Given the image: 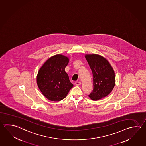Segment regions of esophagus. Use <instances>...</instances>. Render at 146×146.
<instances>
[{
	"instance_id": "obj_1",
	"label": "esophagus",
	"mask_w": 146,
	"mask_h": 146,
	"mask_svg": "<svg viewBox=\"0 0 146 146\" xmlns=\"http://www.w3.org/2000/svg\"><path fill=\"white\" fill-rule=\"evenodd\" d=\"M81 82H80V81H77V82H75V84L77 85V86H78V85H81Z\"/></svg>"
}]
</instances>
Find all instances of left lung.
Here are the masks:
<instances>
[{
    "label": "left lung",
    "instance_id": "1",
    "mask_svg": "<svg viewBox=\"0 0 146 146\" xmlns=\"http://www.w3.org/2000/svg\"><path fill=\"white\" fill-rule=\"evenodd\" d=\"M93 74V90L88 96L98 100L108 95L115 84V73L109 62L97 54L85 56Z\"/></svg>",
    "mask_w": 146,
    "mask_h": 146
}]
</instances>
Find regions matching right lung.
<instances>
[{
	"label": "right lung",
	"mask_w": 146,
	"mask_h": 146,
	"mask_svg": "<svg viewBox=\"0 0 146 146\" xmlns=\"http://www.w3.org/2000/svg\"><path fill=\"white\" fill-rule=\"evenodd\" d=\"M68 62L67 57L57 54L49 58L38 72V87L45 97L51 101L62 100L74 86L65 71Z\"/></svg>",
	"instance_id": "1"
}]
</instances>
